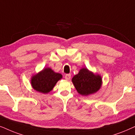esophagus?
<instances>
[{"label": "esophagus", "mask_w": 135, "mask_h": 135, "mask_svg": "<svg viewBox=\"0 0 135 135\" xmlns=\"http://www.w3.org/2000/svg\"><path fill=\"white\" fill-rule=\"evenodd\" d=\"M65 78L66 80H70L71 75L70 74H66L65 75Z\"/></svg>", "instance_id": "1"}]
</instances>
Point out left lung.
<instances>
[{"mask_svg": "<svg viewBox=\"0 0 135 135\" xmlns=\"http://www.w3.org/2000/svg\"><path fill=\"white\" fill-rule=\"evenodd\" d=\"M72 82L78 93L88 96L100 89L102 80L99 75L93 74L87 69H82L78 74L73 76Z\"/></svg>", "mask_w": 135, "mask_h": 135, "instance_id": "8db88e82", "label": "left lung"}]
</instances>
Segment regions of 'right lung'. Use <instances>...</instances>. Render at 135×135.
Wrapping results in <instances>:
<instances>
[{
	"label": "right lung",
	"instance_id": "right-lung-1",
	"mask_svg": "<svg viewBox=\"0 0 135 135\" xmlns=\"http://www.w3.org/2000/svg\"><path fill=\"white\" fill-rule=\"evenodd\" d=\"M62 78V75L60 73H55L50 68H47L32 78L31 84L36 91L47 93L53 89L57 82Z\"/></svg>",
	"mask_w": 135,
	"mask_h": 135
}]
</instances>
